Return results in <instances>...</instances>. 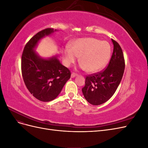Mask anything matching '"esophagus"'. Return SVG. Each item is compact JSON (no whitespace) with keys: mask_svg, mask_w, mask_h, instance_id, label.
I'll return each mask as SVG.
<instances>
[{"mask_svg":"<svg viewBox=\"0 0 148 148\" xmlns=\"http://www.w3.org/2000/svg\"><path fill=\"white\" fill-rule=\"evenodd\" d=\"M77 75H78L77 74L74 73H71V78H75V77H77Z\"/></svg>","mask_w":148,"mask_h":148,"instance_id":"1","label":"esophagus"}]
</instances>
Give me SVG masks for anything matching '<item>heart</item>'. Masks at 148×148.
Instances as JSON below:
<instances>
[{"mask_svg": "<svg viewBox=\"0 0 148 148\" xmlns=\"http://www.w3.org/2000/svg\"><path fill=\"white\" fill-rule=\"evenodd\" d=\"M66 47L62 52L64 64L69 66L79 57L80 67L89 73H96L108 63L111 56L109 42L93 38H79Z\"/></svg>", "mask_w": 148, "mask_h": 148, "instance_id": "1", "label": "heart"}]
</instances>
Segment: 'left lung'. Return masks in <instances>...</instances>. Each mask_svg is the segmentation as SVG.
I'll list each match as a JSON object with an SVG mask.
<instances>
[{"label": "left lung", "instance_id": "obj_1", "mask_svg": "<svg viewBox=\"0 0 148 148\" xmlns=\"http://www.w3.org/2000/svg\"><path fill=\"white\" fill-rule=\"evenodd\" d=\"M114 51L107 69L102 72L87 76L82 89L86 100L94 106L101 105L114 95L120 83L125 70L122 48L112 39Z\"/></svg>", "mask_w": 148, "mask_h": 148}]
</instances>
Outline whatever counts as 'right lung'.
<instances>
[{
  "mask_svg": "<svg viewBox=\"0 0 148 148\" xmlns=\"http://www.w3.org/2000/svg\"><path fill=\"white\" fill-rule=\"evenodd\" d=\"M57 31L47 28L35 34L26 44L21 57V72L26 86L31 95L42 102L55 99L71 76L58 55L43 58L35 51L42 38Z\"/></svg>",
  "mask_w": 148,
  "mask_h": 148,
  "instance_id": "right-lung-1",
  "label": "right lung"
}]
</instances>
